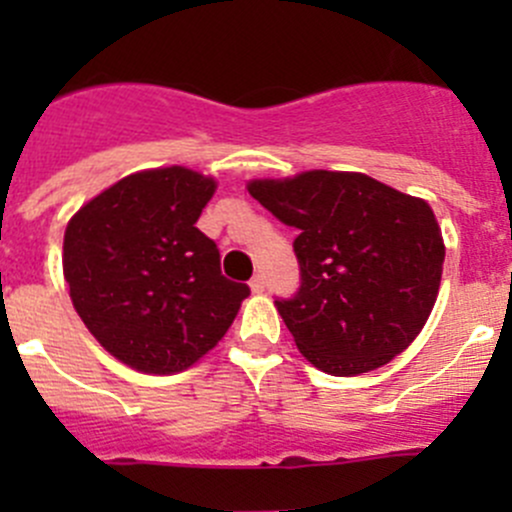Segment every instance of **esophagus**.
<instances>
[{
    "label": "esophagus",
    "mask_w": 512,
    "mask_h": 512,
    "mask_svg": "<svg viewBox=\"0 0 512 512\" xmlns=\"http://www.w3.org/2000/svg\"><path fill=\"white\" fill-rule=\"evenodd\" d=\"M250 287H252V292H265V287H267L265 277L255 275V277H252V280H250Z\"/></svg>",
    "instance_id": "1"
}]
</instances>
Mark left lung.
<instances>
[{
  "mask_svg": "<svg viewBox=\"0 0 512 512\" xmlns=\"http://www.w3.org/2000/svg\"><path fill=\"white\" fill-rule=\"evenodd\" d=\"M252 198L297 227L299 287L275 304L317 369L356 376L389 364L426 324L441 285L433 210L361 173L252 180Z\"/></svg>",
  "mask_w": 512,
  "mask_h": 512,
  "instance_id": "1",
  "label": "left lung"
}]
</instances>
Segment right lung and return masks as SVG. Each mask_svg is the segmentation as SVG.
I'll use <instances>...</instances> for the list:
<instances>
[{"instance_id": "right-lung-1", "label": "right lung", "mask_w": 512, "mask_h": 512, "mask_svg": "<svg viewBox=\"0 0 512 512\" xmlns=\"http://www.w3.org/2000/svg\"><path fill=\"white\" fill-rule=\"evenodd\" d=\"M215 180L158 168L118 180L71 218L64 277L106 352L148 374H173L230 329L245 282L220 272V250L195 227Z\"/></svg>"}]
</instances>
